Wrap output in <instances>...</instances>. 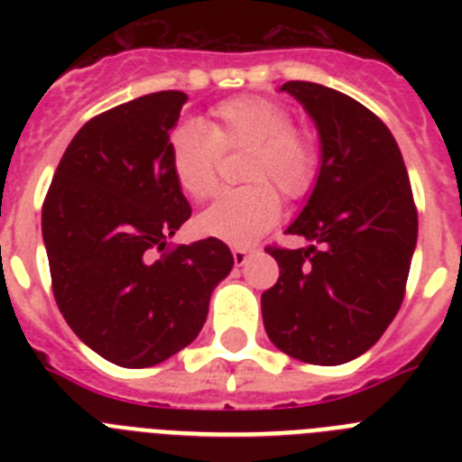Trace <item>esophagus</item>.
<instances>
[{
    "label": "esophagus",
    "instance_id": "obj_1",
    "mask_svg": "<svg viewBox=\"0 0 462 462\" xmlns=\"http://www.w3.org/2000/svg\"><path fill=\"white\" fill-rule=\"evenodd\" d=\"M234 263L236 266H243L245 261H247V256H250V247H234Z\"/></svg>",
    "mask_w": 462,
    "mask_h": 462
}]
</instances>
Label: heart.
Segmentation results:
<instances>
[{"instance_id": "heart-1", "label": "heart", "mask_w": 462, "mask_h": 462, "mask_svg": "<svg viewBox=\"0 0 462 462\" xmlns=\"http://www.w3.org/2000/svg\"><path fill=\"white\" fill-rule=\"evenodd\" d=\"M208 126L180 122L169 136L175 182L191 199H206L217 185L222 150L247 148L243 180L224 189L196 219L203 236L247 245L266 234L282 212L280 189L289 201L305 199L319 178V148L312 134L293 125L291 110L261 94H238L210 108Z\"/></svg>"}]
</instances>
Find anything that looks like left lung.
Here are the masks:
<instances>
[{
    "instance_id": "1",
    "label": "left lung",
    "mask_w": 462,
    "mask_h": 462,
    "mask_svg": "<svg viewBox=\"0 0 462 462\" xmlns=\"http://www.w3.org/2000/svg\"><path fill=\"white\" fill-rule=\"evenodd\" d=\"M321 136V171L308 206L287 228L310 247L268 245L280 277L261 296L268 337L312 365H340L368 352L405 298L419 212L410 175L373 110L305 80L282 85Z\"/></svg>"
}]
</instances>
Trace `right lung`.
I'll return each mask as SVG.
<instances>
[{
    "mask_svg": "<svg viewBox=\"0 0 462 462\" xmlns=\"http://www.w3.org/2000/svg\"><path fill=\"white\" fill-rule=\"evenodd\" d=\"M187 94H145L83 125L41 210L52 296L89 349L150 368L189 345L234 268L217 238L171 245L191 208L169 164Z\"/></svg>",
    "mask_w": 462,
    "mask_h": 462,
    "instance_id": "obj_1",
    "label": "right lung"
}]
</instances>
